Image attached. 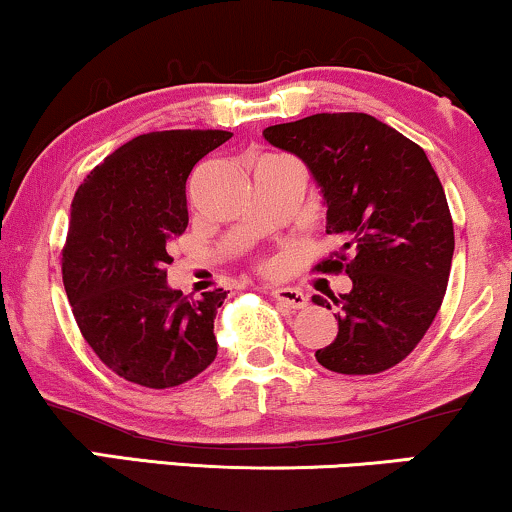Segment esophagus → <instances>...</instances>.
<instances>
[{
  "label": "esophagus",
  "instance_id": "1",
  "mask_svg": "<svg viewBox=\"0 0 512 512\" xmlns=\"http://www.w3.org/2000/svg\"><path fill=\"white\" fill-rule=\"evenodd\" d=\"M272 295L276 298V303L288 307V310H300V307L307 305V295L303 291H298V288L281 286V288H274Z\"/></svg>",
  "mask_w": 512,
  "mask_h": 512
}]
</instances>
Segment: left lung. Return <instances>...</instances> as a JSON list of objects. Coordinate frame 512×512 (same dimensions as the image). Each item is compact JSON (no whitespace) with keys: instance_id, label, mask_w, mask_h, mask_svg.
<instances>
[{"instance_id":"8db88e82","label":"left lung","mask_w":512,"mask_h":512,"mask_svg":"<svg viewBox=\"0 0 512 512\" xmlns=\"http://www.w3.org/2000/svg\"><path fill=\"white\" fill-rule=\"evenodd\" d=\"M264 140L303 159L341 238L319 272H346L338 334L317 362L338 374H379L405 360L439 312L453 260L446 193L420 145L369 114H312L264 128ZM317 305H331L315 295Z\"/></svg>"}]
</instances>
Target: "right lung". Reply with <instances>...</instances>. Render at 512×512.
<instances>
[{
  "label": "right lung",
  "instance_id": "1",
  "mask_svg": "<svg viewBox=\"0 0 512 512\" xmlns=\"http://www.w3.org/2000/svg\"><path fill=\"white\" fill-rule=\"evenodd\" d=\"M229 131H155L90 171L71 202L61 255L80 334L112 372L147 389L186 384L217 357L226 291L188 300L166 283V245L188 226L186 181Z\"/></svg>",
  "mask_w": 512,
  "mask_h": 512
}]
</instances>
